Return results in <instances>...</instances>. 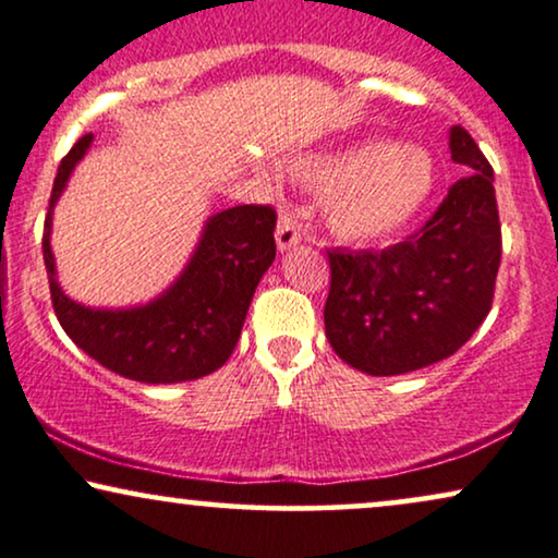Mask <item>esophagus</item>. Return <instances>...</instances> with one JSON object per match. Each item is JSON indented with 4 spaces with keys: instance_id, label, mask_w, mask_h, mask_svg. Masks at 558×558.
I'll return each mask as SVG.
<instances>
[{
    "instance_id": "esophagus-1",
    "label": "esophagus",
    "mask_w": 558,
    "mask_h": 558,
    "mask_svg": "<svg viewBox=\"0 0 558 558\" xmlns=\"http://www.w3.org/2000/svg\"><path fill=\"white\" fill-rule=\"evenodd\" d=\"M299 242H301L299 221H295V216L291 214V210H283V214H280V221H278V231H275V244H278L280 252H286Z\"/></svg>"
}]
</instances>
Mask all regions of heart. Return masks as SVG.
Instances as JSON below:
<instances>
[{"label":"heart","instance_id":"b5f03b06","mask_svg":"<svg viewBox=\"0 0 558 558\" xmlns=\"http://www.w3.org/2000/svg\"><path fill=\"white\" fill-rule=\"evenodd\" d=\"M308 185L327 193V227L342 242H378L404 229L435 187L433 159L422 149L365 141L303 169Z\"/></svg>","mask_w":558,"mask_h":558}]
</instances>
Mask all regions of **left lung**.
<instances>
[{"mask_svg":"<svg viewBox=\"0 0 558 558\" xmlns=\"http://www.w3.org/2000/svg\"><path fill=\"white\" fill-rule=\"evenodd\" d=\"M450 157L469 167L417 234L389 250H331L324 329L368 376H401L450 357L482 327L502 257L495 172L466 129Z\"/></svg>","mask_w":558,"mask_h":558,"instance_id":"left-lung-1","label":"left lung"}]
</instances>
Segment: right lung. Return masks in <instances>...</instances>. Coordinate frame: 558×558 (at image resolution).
I'll list each match as a JSON object with an SVG mask.
<instances>
[{"instance_id":"right-lung-1","label":"right lung","mask_w":558,"mask_h":558,"mask_svg":"<svg viewBox=\"0 0 558 558\" xmlns=\"http://www.w3.org/2000/svg\"><path fill=\"white\" fill-rule=\"evenodd\" d=\"M92 144L82 136L61 159L44 229V259L53 312L76 348L118 376L141 384H180L221 368L236 348L252 295L275 259V210L236 206L210 216L180 278L157 299L131 308H89L56 280L51 216L74 167Z\"/></svg>"}]
</instances>
